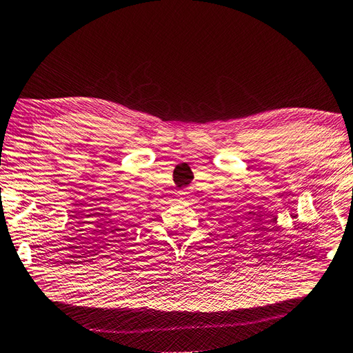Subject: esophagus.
<instances>
[{
	"label": "esophagus",
	"instance_id": "esophagus-1",
	"mask_svg": "<svg viewBox=\"0 0 353 353\" xmlns=\"http://www.w3.org/2000/svg\"><path fill=\"white\" fill-rule=\"evenodd\" d=\"M177 194L180 196V200H185V195L190 194V190H188V188H183V190H180Z\"/></svg>",
	"mask_w": 353,
	"mask_h": 353
}]
</instances>
